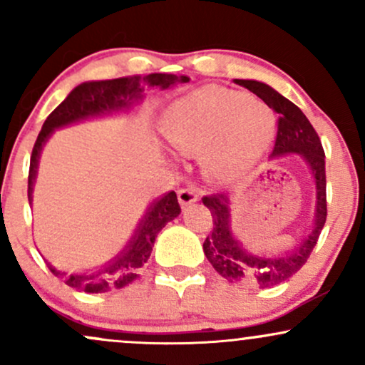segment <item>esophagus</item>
<instances>
[{
	"label": "esophagus",
	"mask_w": 365,
	"mask_h": 365,
	"mask_svg": "<svg viewBox=\"0 0 365 365\" xmlns=\"http://www.w3.org/2000/svg\"><path fill=\"white\" fill-rule=\"evenodd\" d=\"M197 200V194L194 190H190V188H180L178 190V202L182 207H187L190 206L192 202H195Z\"/></svg>",
	"instance_id": "esophagus-1"
}]
</instances>
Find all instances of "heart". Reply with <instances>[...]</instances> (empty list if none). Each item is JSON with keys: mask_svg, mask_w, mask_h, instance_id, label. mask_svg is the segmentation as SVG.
Here are the masks:
<instances>
[{"mask_svg": "<svg viewBox=\"0 0 365 365\" xmlns=\"http://www.w3.org/2000/svg\"><path fill=\"white\" fill-rule=\"evenodd\" d=\"M276 116L244 92L202 87L170 104L161 132L178 153L204 149L209 173L233 178L252 168L273 140Z\"/></svg>", "mask_w": 365, "mask_h": 365, "instance_id": "obj_1", "label": "heart"}]
</instances>
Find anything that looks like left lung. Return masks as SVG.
I'll use <instances>...</instances> for the list:
<instances>
[{
  "instance_id": "obj_1",
  "label": "left lung",
  "mask_w": 365,
  "mask_h": 365,
  "mask_svg": "<svg viewBox=\"0 0 365 365\" xmlns=\"http://www.w3.org/2000/svg\"><path fill=\"white\" fill-rule=\"evenodd\" d=\"M235 83L254 92L257 98L279 115L278 135H276L273 158L295 154L307 163L316 183V212L314 226L292 247L278 255H266L245 249L242 242L233 235L232 209L230 195L216 194L204 197V206L209 207L212 216V232L204 242V254L212 264L216 273L226 282L249 284L257 288H271L287 282L307 262L309 255L317 244L322 226L326 223V168L324 150L311 121L305 118L299 106L288 101L284 96L267 83L257 81H240Z\"/></svg>"
}]
</instances>
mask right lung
<instances>
[{
  "instance_id": "add662e5",
  "label": "right lung",
  "mask_w": 365,
  "mask_h": 365,
  "mask_svg": "<svg viewBox=\"0 0 365 365\" xmlns=\"http://www.w3.org/2000/svg\"><path fill=\"white\" fill-rule=\"evenodd\" d=\"M187 75L173 73H149L140 77H120L113 81H92L83 82L66 96V99L54 110L44 121L39 135L32 149L31 170H29V202H32V190L37 177V166L43 153L44 144L53 135L54 130L66 125L78 123L82 120L96 118V116L113 115V113L130 111L144 99V87H159L168 89L175 83L188 82ZM178 199L173 190L158 197L142 216L139 226L133 232L128 244L120 250L111 261L89 273H68L56 269L48 262L49 271L65 282L68 287L77 288L86 293H103L113 288H123L137 278V271L148 262L153 252L158 233L166 223L180 215Z\"/></svg>"
}]
</instances>
